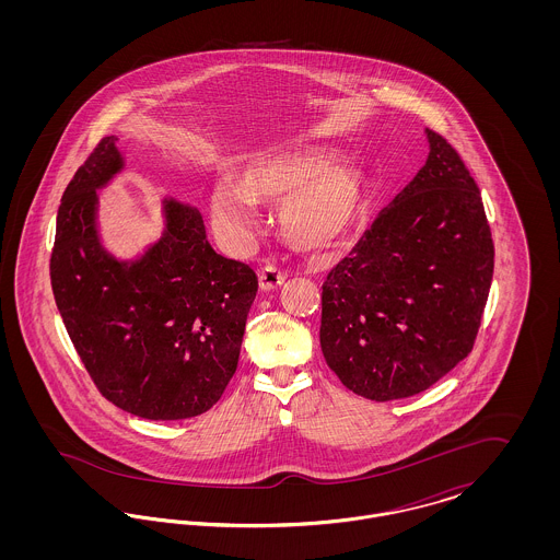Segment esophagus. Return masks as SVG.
<instances>
[{"instance_id":"obj_1","label":"esophagus","mask_w":560,"mask_h":560,"mask_svg":"<svg viewBox=\"0 0 560 560\" xmlns=\"http://www.w3.org/2000/svg\"><path fill=\"white\" fill-rule=\"evenodd\" d=\"M288 275L281 272L277 267H265L258 272V281H260V290L265 292H275L285 283Z\"/></svg>"}]
</instances>
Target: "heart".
I'll return each instance as SVG.
<instances>
[{
	"label": "heart",
	"mask_w": 560,
	"mask_h": 560,
	"mask_svg": "<svg viewBox=\"0 0 560 560\" xmlns=\"http://www.w3.org/2000/svg\"><path fill=\"white\" fill-rule=\"evenodd\" d=\"M338 160L336 151L323 147H290L252 158L241 167L237 185H213V226L224 240L245 245L258 231L254 203L281 201V240L304 254L334 249L359 226L370 206L363 172Z\"/></svg>",
	"instance_id": "heart-1"
}]
</instances>
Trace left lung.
I'll use <instances>...</instances> for the list:
<instances>
[{"label": "left lung", "mask_w": 560, "mask_h": 560, "mask_svg": "<svg viewBox=\"0 0 560 560\" xmlns=\"http://www.w3.org/2000/svg\"><path fill=\"white\" fill-rule=\"evenodd\" d=\"M424 133L427 163L320 295L329 370L377 402L427 390L468 357L493 277L479 187L443 136Z\"/></svg>", "instance_id": "left-lung-1"}]
</instances>
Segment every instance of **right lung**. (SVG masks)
<instances>
[{"label": "right lung", "mask_w": 560, "mask_h": 560, "mask_svg": "<svg viewBox=\"0 0 560 560\" xmlns=\"http://www.w3.org/2000/svg\"><path fill=\"white\" fill-rule=\"evenodd\" d=\"M126 170L107 136L75 172L56 215L54 300L105 399L158 422L206 413L240 361L258 292L252 268L213 252L201 212L161 197V235L132 258L110 254L101 195Z\"/></svg>", "instance_id": "obj_1"}]
</instances>
